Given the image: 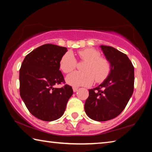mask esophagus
<instances>
[{"label": "esophagus", "instance_id": "obj_1", "mask_svg": "<svg viewBox=\"0 0 152 152\" xmlns=\"http://www.w3.org/2000/svg\"><path fill=\"white\" fill-rule=\"evenodd\" d=\"M73 91L74 92H76L77 91H78V87H76V86H73Z\"/></svg>", "mask_w": 152, "mask_h": 152}]
</instances>
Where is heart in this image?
<instances>
[{
  "label": "heart",
  "instance_id": "heart-1",
  "mask_svg": "<svg viewBox=\"0 0 152 152\" xmlns=\"http://www.w3.org/2000/svg\"><path fill=\"white\" fill-rule=\"evenodd\" d=\"M80 60L86 61L82 67L83 72H74L66 78V81L72 86H89L94 80L101 82L107 78L110 72V61L101 56V53L93 48H86L77 52ZM76 59L70 51L62 56L60 61V68L65 74L75 70Z\"/></svg>",
  "mask_w": 152,
  "mask_h": 152
}]
</instances>
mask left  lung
<instances>
[{
  "instance_id": "1",
  "label": "left lung",
  "mask_w": 152,
  "mask_h": 152,
  "mask_svg": "<svg viewBox=\"0 0 152 152\" xmlns=\"http://www.w3.org/2000/svg\"><path fill=\"white\" fill-rule=\"evenodd\" d=\"M110 64L109 75L99 86L89 89L84 104L86 115L94 121H105L121 114L134 89V67L127 55L110 46L101 45Z\"/></svg>"
}]
</instances>
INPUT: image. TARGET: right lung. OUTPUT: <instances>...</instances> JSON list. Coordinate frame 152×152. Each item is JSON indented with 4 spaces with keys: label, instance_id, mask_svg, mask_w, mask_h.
Listing matches in <instances>:
<instances>
[{
    "label": "right lung",
    "instance_id": "right-lung-1",
    "mask_svg": "<svg viewBox=\"0 0 152 152\" xmlns=\"http://www.w3.org/2000/svg\"><path fill=\"white\" fill-rule=\"evenodd\" d=\"M66 48L45 44L35 49L24 59L19 70V91L25 106L33 116L52 121L62 116L73 94L72 86L65 84L60 70V61Z\"/></svg>",
    "mask_w": 152,
    "mask_h": 152
}]
</instances>
